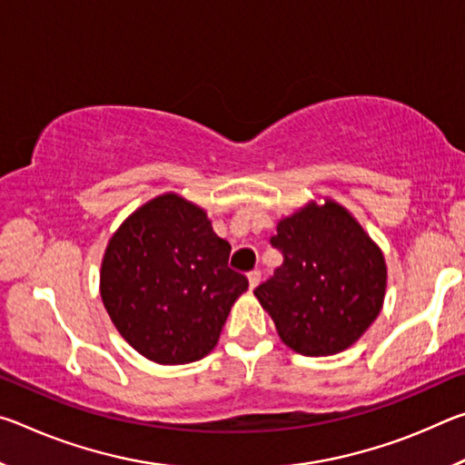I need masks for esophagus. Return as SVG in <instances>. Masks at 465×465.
Returning <instances> with one entry per match:
<instances>
[{
  "label": "esophagus",
  "instance_id": "obj_1",
  "mask_svg": "<svg viewBox=\"0 0 465 465\" xmlns=\"http://www.w3.org/2000/svg\"><path fill=\"white\" fill-rule=\"evenodd\" d=\"M248 282H250V289H254L258 282H261V271H258V269L250 271L248 272Z\"/></svg>",
  "mask_w": 465,
  "mask_h": 465
}]
</instances>
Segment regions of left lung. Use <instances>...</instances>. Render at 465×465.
I'll return each instance as SVG.
<instances>
[{
    "instance_id": "1",
    "label": "left lung",
    "mask_w": 465,
    "mask_h": 465,
    "mask_svg": "<svg viewBox=\"0 0 465 465\" xmlns=\"http://www.w3.org/2000/svg\"><path fill=\"white\" fill-rule=\"evenodd\" d=\"M271 246L282 264L254 289L281 341L308 357L336 355L373 324L385 295L383 254L341 204L282 219Z\"/></svg>"
}]
</instances>
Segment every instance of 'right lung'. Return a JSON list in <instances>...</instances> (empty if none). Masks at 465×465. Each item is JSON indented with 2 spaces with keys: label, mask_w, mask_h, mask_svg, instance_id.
I'll list each match as a JSON object with an SVG mask.
<instances>
[{
  "label": "right lung",
  "mask_w": 465,
  "mask_h": 465,
  "mask_svg": "<svg viewBox=\"0 0 465 465\" xmlns=\"http://www.w3.org/2000/svg\"><path fill=\"white\" fill-rule=\"evenodd\" d=\"M230 242L207 213L178 194L137 209L108 242L100 295L133 349L162 365L213 351L232 305L248 289L230 269Z\"/></svg>",
  "instance_id": "right-lung-1"
}]
</instances>
